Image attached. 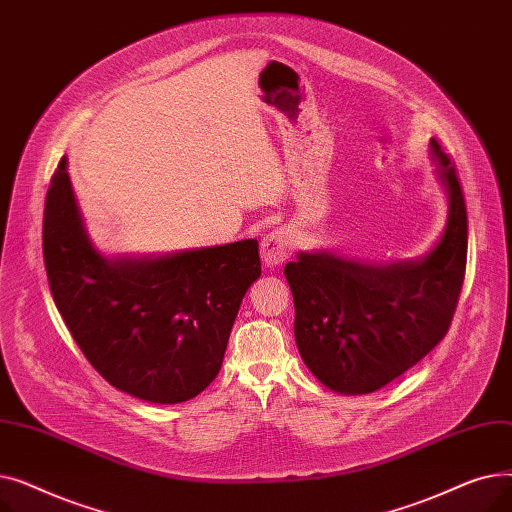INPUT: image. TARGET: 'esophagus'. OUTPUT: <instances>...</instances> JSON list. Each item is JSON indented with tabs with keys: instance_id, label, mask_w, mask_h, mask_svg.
Wrapping results in <instances>:
<instances>
[{
	"instance_id": "obj_1",
	"label": "esophagus",
	"mask_w": 512,
	"mask_h": 512,
	"mask_svg": "<svg viewBox=\"0 0 512 512\" xmlns=\"http://www.w3.org/2000/svg\"><path fill=\"white\" fill-rule=\"evenodd\" d=\"M294 249L292 242V232L288 228H276L272 232H267L261 240V259L265 265H280L284 263Z\"/></svg>"
}]
</instances>
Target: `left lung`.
<instances>
[{
  "instance_id": "8db88e82",
  "label": "left lung",
  "mask_w": 512,
  "mask_h": 512,
  "mask_svg": "<svg viewBox=\"0 0 512 512\" xmlns=\"http://www.w3.org/2000/svg\"><path fill=\"white\" fill-rule=\"evenodd\" d=\"M429 155L448 195V224L425 257L365 263L301 251L284 267L299 353L334 392L384 388L440 344L452 324L467 265V207L452 159L436 139Z\"/></svg>"
}]
</instances>
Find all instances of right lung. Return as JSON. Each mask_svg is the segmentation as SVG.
<instances>
[{
	"instance_id": "obj_1",
	"label": "right lung",
	"mask_w": 512,
	"mask_h": 512,
	"mask_svg": "<svg viewBox=\"0 0 512 512\" xmlns=\"http://www.w3.org/2000/svg\"><path fill=\"white\" fill-rule=\"evenodd\" d=\"M62 157L43 213V259L66 328L114 388L157 405L220 373L242 297L261 276L255 238L222 247L107 257L85 230Z\"/></svg>"
}]
</instances>
